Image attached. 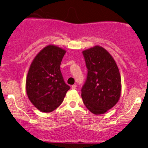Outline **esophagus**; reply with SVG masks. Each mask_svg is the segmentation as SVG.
Masks as SVG:
<instances>
[{
	"instance_id": "34e87169",
	"label": "esophagus",
	"mask_w": 148,
	"mask_h": 148,
	"mask_svg": "<svg viewBox=\"0 0 148 148\" xmlns=\"http://www.w3.org/2000/svg\"><path fill=\"white\" fill-rule=\"evenodd\" d=\"M76 87H77V85H72V89H76Z\"/></svg>"
}]
</instances>
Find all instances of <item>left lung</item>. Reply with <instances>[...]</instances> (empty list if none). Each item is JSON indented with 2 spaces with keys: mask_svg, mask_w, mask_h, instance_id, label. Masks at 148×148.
Masks as SVG:
<instances>
[{
  "mask_svg": "<svg viewBox=\"0 0 148 148\" xmlns=\"http://www.w3.org/2000/svg\"><path fill=\"white\" fill-rule=\"evenodd\" d=\"M87 79L81 89L83 103L89 111L103 114L118 102L121 94V76L112 56L101 46L83 52Z\"/></svg>",
  "mask_w": 148,
  "mask_h": 148,
  "instance_id": "obj_1",
  "label": "left lung"
}]
</instances>
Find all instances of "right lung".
<instances>
[{
    "mask_svg": "<svg viewBox=\"0 0 148 148\" xmlns=\"http://www.w3.org/2000/svg\"><path fill=\"white\" fill-rule=\"evenodd\" d=\"M65 50L49 45L33 59L28 72V98L42 112L50 113L60 106L70 87L65 83L60 70Z\"/></svg>",
    "mask_w": 148,
    "mask_h": 148,
    "instance_id": "add662e5",
    "label": "right lung"
}]
</instances>
